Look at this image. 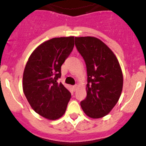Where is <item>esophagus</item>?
<instances>
[{"instance_id":"esophagus-1","label":"esophagus","mask_w":146,"mask_h":146,"mask_svg":"<svg viewBox=\"0 0 146 146\" xmlns=\"http://www.w3.org/2000/svg\"><path fill=\"white\" fill-rule=\"evenodd\" d=\"M72 88H73V90H74V91H76L77 88V85H74V86H72Z\"/></svg>"}]
</instances>
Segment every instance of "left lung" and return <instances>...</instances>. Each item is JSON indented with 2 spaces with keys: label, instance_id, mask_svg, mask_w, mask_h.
Segmentation results:
<instances>
[{
  "label": "left lung",
  "instance_id": "8db88e82",
  "mask_svg": "<svg viewBox=\"0 0 146 146\" xmlns=\"http://www.w3.org/2000/svg\"><path fill=\"white\" fill-rule=\"evenodd\" d=\"M75 46L87 69V96L80 102L88 116H105L118 102L123 88V74L112 50L95 37H75Z\"/></svg>",
  "mask_w": 146,
  "mask_h": 146
}]
</instances>
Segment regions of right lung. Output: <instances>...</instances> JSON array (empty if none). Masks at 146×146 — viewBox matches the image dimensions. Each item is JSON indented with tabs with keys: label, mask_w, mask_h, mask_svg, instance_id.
I'll return each mask as SVG.
<instances>
[{
	"label": "right lung",
	"mask_w": 146,
	"mask_h": 146,
	"mask_svg": "<svg viewBox=\"0 0 146 146\" xmlns=\"http://www.w3.org/2000/svg\"><path fill=\"white\" fill-rule=\"evenodd\" d=\"M74 42V36L44 42L32 52L25 67L23 88L25 97L36 113L50 120L60 118L70 100L71 93L58 80Z\"/></svg>",
	"instance_id": "obj_1"
}]
</instances>
